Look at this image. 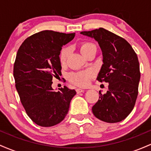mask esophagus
Segmentation results:
<instances>
[{"instance_id": "obj_1", "label": "esophagus", "mask_w": 151, "mask_h": 151, "mask_svg": "<svg viewBox=\"0 0 151 151\" xmlns=\"http://www.w3.org/2000/svg\"><path fill=\"white\" fill-rule=\"evenodd\" d=\"M84 91H85V89H76V91H77V93L84 92Z\"/></svg>"}]
</instances>
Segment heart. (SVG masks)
I'll return each instance as SVG.
<instances>
[{
    "instance_id": "b5f03b06",
    "label": "heart",
    "mask_w": 151,
    "mask_h": 151,
    "mask_svg": "<svg viewBox=\"0 0 151 151\" xmlns=\"http://www.w3.org/2000/svg\"><path fill=\"white\" fill-rule=\"evenodd\" d=\"M92 48H96V46L91 42H83L80 45L81 52L84 55L89 50ZM70 47H67L62 50L60 55V60L62 63L65 62L67 57L70 52ZM93 76L92 71H81V72H72L69 74V79L72 84L79 86H86L89 83L90 79Z\"/></svg>"
}]
</instances>
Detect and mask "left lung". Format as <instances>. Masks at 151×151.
Masks as SVG:
<instances>
[{"mask_svg": "<svg viewBox=\"0 0 151 151\" xmlns=\"http://www.w3.org/2000/svg\"><path fill=\"white\" fill-rule=\"evenodd\" d=\"M80 33L98 42L103 65L97 80L109 83L106 93L99 91L93 115L104 122H120L132 111L138 96L141 72L136 53L125 39L102 27Z\"/></svg>", "mask_w": 151, "mask_h": 151, "instance_id": "1", "label": "left lung"}]
</instances>
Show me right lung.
I'll return each mask as SVG.
<instances>
[{
    "label": "right lung",
    "instance_id": "obj_1",
    "mask_svg": "<svg viewBox=\"0 0 151 151\" xmlns=\"http://www.w3.org/2000/svg\"><path fill=\"white\" fill-rule=\"evenodd\" d=\"M75 33L43 30L30 36L17 52L13 67L15 87L27 116L38 126L59 124L68 113L76 94L67 86L54 91L52 77L61 73L62 47L74 39Z\"/></svg>",
    "mask_w": 151,
    "mask_h": 151
}]
</instances>
